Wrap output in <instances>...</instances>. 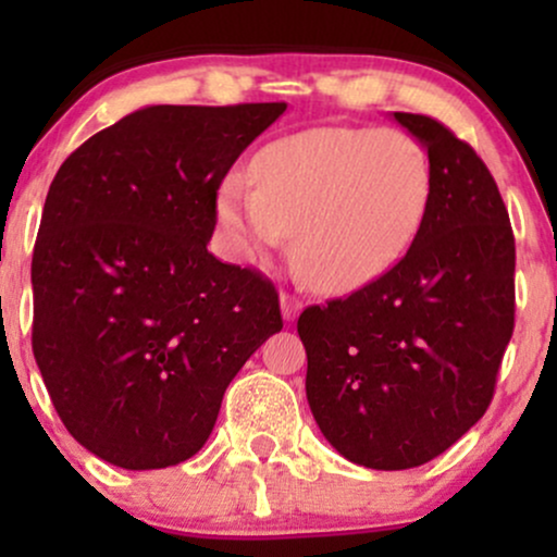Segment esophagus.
<instances>
[{
	"mask_svg": "<svg viewBox=\"0 0 557 557\" xmlns=\"http://www.w3.org/2000/svg\"><path fill=\"white\" fill-rule=\"evenodd\" d=\"M280 309H283V319L285 322H293L300 314V309H304V304L296 296H287V293H283L280 296Z\"/></svg>",
	"mask_w": 557,
	"mask_h": 557,
	"instance_id": "1",
	"label": "esophagus"
}]
</instances>
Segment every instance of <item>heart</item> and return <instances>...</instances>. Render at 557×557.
Segmentation results:
<instances>
[{
  "instance_id": "b5f03b06",
  "label": "heart",
  "mask_w": 557,
  "mask_h": 557,
  "mask_svg": "<svg viewBox=\"0 0 557 557\" xmlns=\"http://www.w3.org/2000/svg\"><path fill=\"white\" fill-rule=\"evenodd\" d=\"M233 175L216 216L246 259L296 233V264L322 293H350L393 270L417 240L430 203V157L403 131L314 127L274 140Z\"/></svg>"
}]
</instances>
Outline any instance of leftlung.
I'll return each instance as SVG.
<instances>
[{
    "label": "left lung",
    "instance_id": "left-lung-1",
    "mask_svg": "<svg viewBox=\"0 0 557 557\" xmlns=\"http://www.w3.org/2000/svg\"><path fill=\"white\" fill-rule=\"evenodd\" d=\"M393 117L432 168L417 240L374 283L298 319L319 430L376 471L432 461L484 417L516 311L513 230L490 170L437 120Z\"/></svg>",
    "mask_w": 557,
    "mask_h": 557
}]
</instances>
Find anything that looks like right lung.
Wrapping results in <instances>:
<instances>
[{"mask_svg":"<svg viewBox=\"0 0 557 557\" xmlns=\"http://www.w3.org/2000/svg\"><path fill=\"white\" fill-rule=\"evenodd\" d=\"M285 107H144L57 170L30 264L34 356L62 424L101 461L196 456L233 376L283 330L270 280L207 243L220 183Z\"/></svg>","mask_w":557,"mask_h":557,"instance_id":"right-lung-1","label":"right lung"}]
</instances>
